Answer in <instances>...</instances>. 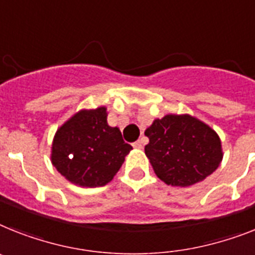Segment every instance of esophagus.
Instances as JSON below:
<instances>
[{
	"label": "esophagus",
	"mask_w": 255,
	"mask_h": 255,
	"mask_svg": "<svg viewBox=\"0 0 255 255\" xmlns=\"http://www.w3.org/2000/svg\"><path fill=\"white\" fill-rule=\"evenodd\" d=\"M132 147H134V148H138V150H139V148H142V147H143V140L142 139L136 140L135 143H132Z\"/></svg>",
	"instance_id": "obj_1"
}]
</instances>
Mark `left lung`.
<instances>
[{"label": "left lung", "instance_id": "8db88e82", "mask_svg": "<svg viewBox=\"0 0 255 255\" xmlns=\"http://www.w3.org/2000/svg\"><path fill=\"white\" fill-rule=\"evenodd\" d=\"M144 153L153 172L170 186H191L214 173L223 160L218 132L190 115H167L144 131Z\"/></svg>", "mask_w": 255, "mask_h": 255}]
</instances>
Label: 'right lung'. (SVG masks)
<instances>
[{
  "mask_svg": "<svg viewBox=\"0 0 255 255\" xmlns=\"http://www.w3.org/2000/svg\"><path fill=\"white\" fill-rule=\"evenodd\" d=\"M105 107L81 109L57 129L50 161L71 184L104 186L113 180L132 147L107 123Z\"/></svg>",
  "mask_w": 255,
  "mask_h": 255,
  "instance_id": "obj_1",
  "label": "right lung"
}]
</instances>
